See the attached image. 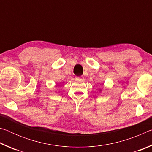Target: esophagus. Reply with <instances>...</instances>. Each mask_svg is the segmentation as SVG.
Listing matches in <instances>:
<instances>
[{
    "instance_id": "1",
    "label": "esophagus",
    "mask_w": 152,
    "mask_h": 152,
    "mask_svg": "<svg viewBox=\"0 0 152 152\" xmlns=\"http://www.w3.org/2000/svg\"><path fill=\"white\" fill-rule=\"evenodd\" d=\"M77 80H84V76H78V77H76V78Z\"/></svg>"
}]
</instances>
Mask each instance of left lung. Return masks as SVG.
Here are the masks:
<instances>
[{"label": "left lung", "mask_w": 152, "mask_h": 152, "mask_svg": "<svg viewBox=\"0 0 152 152\" xmlns=\"http://www.w3.org/2000/svg\"><path fill=\"white\" fill-rule=\"evenodd\" d=\"M100 91H101V90H100Z\"/></svg>", "instance_id": "1"}]
</instances>
